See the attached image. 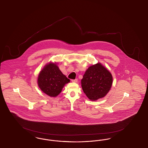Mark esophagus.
Returning a JSON list of instances; mask_svg holds the SVG:
<instances>
[{"label":"esophagus","instance_id":"esophagus-1","mask_svg":"<svg viewBox=\"0 0 148 148\" xmlns=\"http://www.w3.org/2000/svg\"><path fill=\"white\" fill-rule=\"evenodd\" d=\"M71 82H74V83H77V79H72V80H71Z\"/></svg>","mask_w":148,"mask_h":148}]
</instances>
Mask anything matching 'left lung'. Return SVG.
<instances>
[{"mask_svg": "<svg viewBox=\"0 0 148 148\" xmlns=\"http://www.w3.org/2000/svg\"><path fill=\"white\" fill-rule=\"evenodd\" d=\"M113 82L111 73L100 63L90 66L82 79V87L87 97L96 100L105 97Z\"/></svg>", "mask_w": 148, "mask_h": 148, "instance_id": "1", "label": "left lung"}]
</instances>
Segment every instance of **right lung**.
<instances>
[{"label":"right lung","mask_w":148,"mask_h":148,"mask_svg":"<svg viewBox=\"0 0 148 148\" xmlns=\"http://www.w3.org/2000/svg\"><path fill=\"white\" fill-rule=\"evenodd\" d=\"M70 80L66 77L56 64L46 65L39 74L38 84L42 92L51 97L59 95L64 85Z\"/></svg>","instance_id":"1"}]
</instances>
